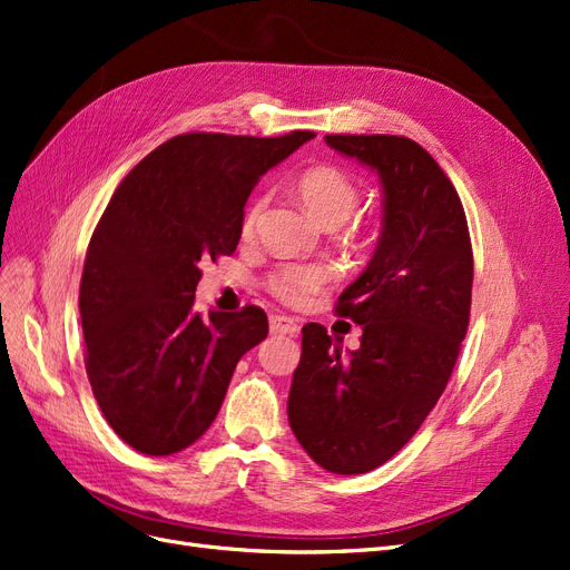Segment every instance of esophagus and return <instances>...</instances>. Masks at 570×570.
I'll return each instance as SVG.
<instances>
[{
  "label": "esophagus",
  "instance_id": "esophagus-1",
  "mask_svg": "<svg viewBox=\"0 0 570 570\" xmlns=\"http://www.w3.org/2000/svg\"><path fill=\"white\" fill-rule=\"evenodd\" d=\"M269 331L274 335H296L301 331V326H298L296 320L284 317V314H272V317H269Z\"/></svg>",
  "mask_w": 570,
  "mask_h": 570
}]
</instances>
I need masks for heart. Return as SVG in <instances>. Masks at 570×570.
Instances as JSON below:
<instances>
[{
    "label": "heart",
    "instance_id": "b5f03b06",
    "mask_svg": "<svg viewBox=\"0 0 570 570\" xmlns=\"http://www.w3.org/2000/svg\"><path fill=\"white\" fill-rule=\"evenodd\" d=\"M298 199L309 210V216L324 229H335L350 220L356 204H360V185L335 164H314L293 183ZM265 195H253L242 214V235L253 237L263 220ZM345 227V225H343ZM341 242L352 248H362L368 242V232L362 223L347 225L341 232ZM324 282V272L320 267L307 265H284L274 269L267 277V291L274 298L288 305H303L314 291Z\"/></svg>",
    "mask_w": 570,
    "mask_h": 570
}]
</instances>
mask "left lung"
<instances>
[{
  "instance_id": "left-lung-1",
  "label": "left lung",
  "mask_w": 570,
  "mask_h": 570,
  "mask_svg": "<svg viewBox=\"0 0 570 570\" xmlns=\"http://www.w3.org/2000/svg\"><path fill=\"white\" fill-rule=\"evenodd\" d=\"M381 176L383 229L366 269L335 312L362 326L360 350L303 326L288 423L333 474L381 468L423 425L453 373L472 305L465 210L432 155L404 136H326Z\"/></svg>"
}]
</instances>
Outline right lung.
<instances>
[{
	"mask_svg": "<svg viewBox=\"0 0 570 570\" xmlns=\"http://www.w3.org/2000/svg\"><path fill=\"white\" fill-rule=\"evenodd\" d=\"M312 131L183 134L121 180L83 261V364L110 428L145 455L187 449L214 423L267 314L195 309L202 263L232 256L250 189Z\"/></svg>",
	"mask_w": 570,
	"mask_h": 570,
	"instance_id": "1",
	"label": "right lung"
}]
</instances>
